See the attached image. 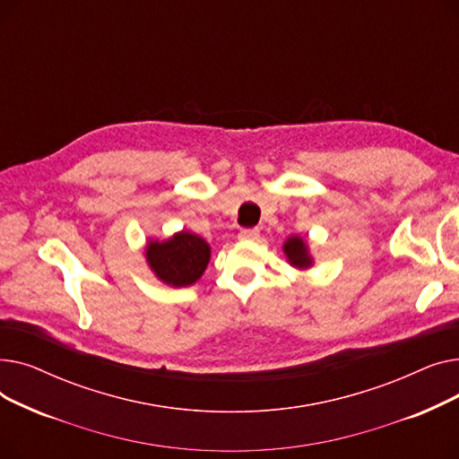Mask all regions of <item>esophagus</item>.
I'll return each mask as SVG.
<instances>
[{
    "label": "esophagus",
    "mask_w": 459,
    "mask_h": 459,
    "mask_svg": "<svg viewBox=\"0 0 459 459\" xmlns=\"http://www.w3.org/2000/svg\"><path fill=\"white\" fill-rule=\"evenodd\" d=\"M258 238H260V232L256 229H244L238 234V239H242V242H255Z\"/></svg>",
    "instance_id": "1"
}]
</instances>
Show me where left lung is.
Here are the masks:
<instances>
[{
	"label": "left lung",
	"instance_id": "1",
	"mask_svg": "<svg viewBox=\"0 0 459 459\" xmlns=\"http://www.w3.org/2000/svg\"><path fill=\"white\" fill-rule=\"evenodd\" d=\"M282 253H284L288 264L298 270H308V268H312V264H315V258H312V255L308 251L307 239H303L298 234L286 239V242L282 244Z\"/></svg>",
	"mask_w": 459,
	"mask_h": 459
}]
</instances>
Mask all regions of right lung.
Instances as JSON below:
<instances>
[{"instance_id": "add662e5", "label": "right lung", "mask_w": 459, "mask_h": 459, "mask_svg": "<svg viewBox=\"0 0 459 459\" xmlns=\"http://www.w3.org/2000/svg\"><path fill=\"white\" fill-rule=\"evenodd\" d=\"M210 246L195 232L180 230L167 239H149L144 258L151 272L167 286L184 288L195 284L210 262Z\"/></svg>"}]
</instances>
